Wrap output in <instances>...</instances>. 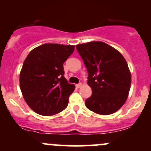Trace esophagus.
Wrapping results in <instances>:
<instances>
[{
    "label": "esophagus",
    "instance_id": "34e87169",
    "mask_svg": "<svg viewBox=\"0 0 151 151\" xmlns=\"http://www.w3.org/2000/svg\"><path fill=\"white\" fill-rule=\"evenodd\" d=\"M81 85H82V84H81V83H79V84H76V87H77V88H79V87H81Z\"/></svg>",
    "mask_w": 151,
    "mask_h": 151
}]
</instances>
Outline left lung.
Listing matches in <instances>:
<instances>
[{"label":"left lung","instance_id":"8db88e82","mask_svg":"<svg viewBox=\"0 0 151 151\" xmlns=\"http://www.w3.org/2000/svg\"><path fill=\"white\" fill-rule=\"evenodd\" d=\"M77 50L88 72L87 84L92 90L86 108L101 115H109L124 105L131 83L127 62L115 48L103 42L77 45Z\"/></svg>","mask_w":151,"mask_h":151}]
</instances>
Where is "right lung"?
Listing matches in <instances>:
<instances>
[{
    "label": "right lung",
    "mask_w": 151,
    "mask_h": 151,
    "mask_svg": "<svg viewBox=\"0 0 151 151\" xmlns=\"http://www.w3.org/2000/svg\"><path fill=\"white\" fill-rule=\"evenodd\" d=\"M74 45L45 43L28 54L20 74L24 99L35 112L52 116L68 105L75 86L64 77L63 64L73 53Z\"/></svg>",
    "instance_id": "add662e5"
}]
</instances>
